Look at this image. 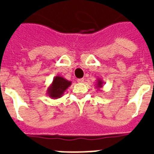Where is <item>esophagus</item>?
Listing matches in <instances>:
<instances>
[{"label":"esophagus","mask_w":154,"mask_h":154,"mask_svg":"<svg viewBox=\"0 0 154 154\" xmlns=\"http://www.w3.org/2000/svg\"><path fill=\"white\" fill-rule=\"evenodd\" d=\"M83 82H84V79H83V78H80V79H77V82H78V83H82Z\"/></svg>","instance_id":"34e87169"}]
</instances>
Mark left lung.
Returning <instances> with one entry per match:
<instances>
[{
    "mask_svg": "<svg viewBox=\"0 0 154 154\" xmlns=\"http://www.w3.org/2000/svg\"><path fill=\"white\" fill-rule=\"evenodd\" d=\"M103 85H104V82H103L102 80L101 79H97V82H96V88L97 89H101V88H102Z\"/></svg>",
    "mask_w": 154,
    "mask_h": 154,
    "instance_id": "obj_1",
    "label": "left lung"
}]
</instances>
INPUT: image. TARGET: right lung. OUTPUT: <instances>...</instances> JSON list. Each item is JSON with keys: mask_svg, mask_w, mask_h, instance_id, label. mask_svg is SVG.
Listing matches in <instances>:
<instances>
[{"mask_svg": "<svg viewBox=\"0 0 154 154\" xmlns=\"http://www.w3.org/2000/svg\"><path fill=\"white\" fill-rule=\"evenodd\" d=\"M72 82L59 75L53 77V82L48 87L47 95L52 99H58L64 95L66 89L71 85Z\"/></svg>", "mask_w": 154, "mask_h": 154, "instance_id": "1", "label": "right lung"}]
</instances>
